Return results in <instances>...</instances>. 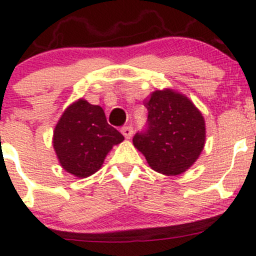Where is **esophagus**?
<instances>
[{"mask_svg":"<svg viewBox=\"0 0 256 256\" xmlns=\"http://www.w3.org/2000/svg\"><path fill=\"white\" fill-rule=\"evenodd\" d=\"M132 132L134 131L131 126H124V128H121V134H122L125 138H130L132 136Z\"/></svg>","mask_w":256,"mask_h":256,"instance_id":"1","label":"esophagus"}]
</instances>
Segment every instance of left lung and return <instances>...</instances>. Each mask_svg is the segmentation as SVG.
<instances>
[{
  "instance_id": "1",
  "label": "left lung",
  "mask_w": 256,
  "mask_h": 256,
  "mask_svg": "<svg viewBox=\"0 0 256 256\" xmlns=\"http://www.w3.org/2000/svg\"><path fill=\"white\" fill-rule=\"evenodd\" d=\"M147 130L132 144L154 171L177 176L198 160L206 144V121L186 95L174 89L154 90L144 99Z\"/></svg>"
}]
</instances>
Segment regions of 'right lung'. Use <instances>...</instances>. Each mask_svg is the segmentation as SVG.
Masks as SVG:
<instances>
[{"mask_svg": "<svg viewBox=\"0 0 256 256\" xmlns=\"http://www.w3.org/2000/svg\"><path fill=\"white\" fill-rule=\"evenodd\" d=\"M124 136L106 121L104 110L85 99L72 102L56 122L53 147L64 171L86 178L102 168L106 154Z\"/></svg>", "mask_w": 256, "mask_h": 256, "instance_id": "add662e5", "label": "right lung"}]
</instances>
